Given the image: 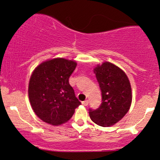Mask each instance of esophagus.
<instances>
[{
    "instance_id": "1",
    "label": "esophagus",
    "mask_w": 160,
    "mask_h": 160,
    "mask_svg": "<svg viewBox=\"0 0 160 160\" xmlns=\"http://www.w3.org/2000/svg\"><path fill=\"white\" fill-rule=\"evenodd\" d=\"M88 104H89V102H88V100H86V101H83V102H82V104L84 106H87Z\"/></svg>"
}]
</instances>
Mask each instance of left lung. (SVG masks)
<instances>
[{
	"mask_svg": "<svg viewBox=\"0 0 160 160\" xmlns=\"http://www.w3.org/2000/svg\"><path fill=\"white\" fill-rule=\"evenodd\" d=\"M93 70L102 90V102L96 110H89V117L98 126H113L131 106L132 94L129 80L122 69L109 62L98 65Z\"/></svg>",
	"mask_w": 160,
	"mask_h": 160,
	"instance_id": "1",
	"label": "left lung"
}]
</instances>
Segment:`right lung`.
<instances>
[{
    "label": "right lung",
    "mask_w": 160,
    "mask_h": 160,
    "mask_svg": "<svg viewBox=\"0 0 160 160\" xmlns=\"http://www.w3.org/2000/svg\"><path fill=\"white\" fill-rule=\"evenodd\" d=\"M76 66L74 60L56 58L43 62L32 72L29 101L35 114L43 122L52 126L65 123L81 104L68 81Z\"/></svg>",
    "instance_id": "add662e5"
}]
</instances>
